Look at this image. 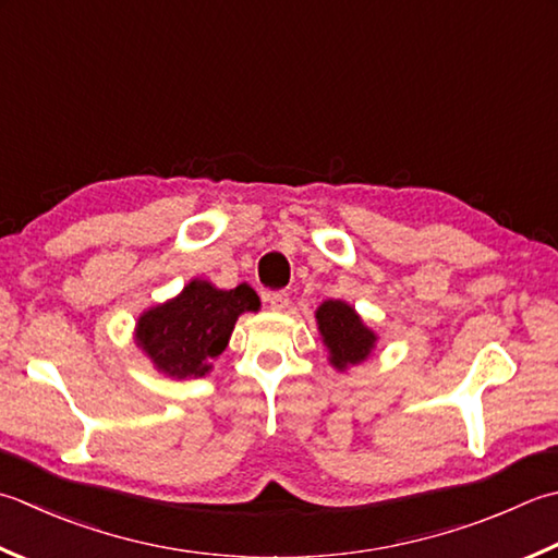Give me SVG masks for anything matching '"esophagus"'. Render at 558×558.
<instances>
[{
    "instance_id": "34e87169",
    "label": "esophagus",
    "mask_w": 558,
    "mask_h": 558,
    "mask_svg": "<svg viewBox=\"0 0 558 558\" xmlns=\"http://www.w3.org/2000/svg\"><path fill=\"white\" fill-rule=\"evenodd\" d=\"M266 302H268V307L272 310V312H286L288 307H290V294L288 292H270L268 298H266Z\"/></svg>"
}]
</instances>
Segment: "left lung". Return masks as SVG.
Instances as JSON below:
<instances>
[{
	"mask_svg": "<svg viewBox=\"0 0 558 558\" xmlns=\"http://www.w3.org/2000/svg\"><path fill=\"white\" fill-rule=\"evenodd\" d=\"M322 343L329 351V365L345 373L375 353L379 336L363 322L355 307L343 300H324L314 312Z\"/></svg>",
	"mask_w": 558,
	"mask_h": 558,
	"instance_id": "1",
	"label": "left lung"
}]
</instances>
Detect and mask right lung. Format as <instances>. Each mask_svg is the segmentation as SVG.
<instances>
[{
  "instance_id": "obj_1",
  "label": "right lung",
  "mask_w": 558,
  "mask_h": 558,
  "mask_svg": "<svg viewBox=\"0 0 558 558\" xmlns=\"http://www.w3.org/2000/svg\"><path fill=\"white\" fill-rule=\"evenodd\" d=\"M258 310V294L246 282L220 290L210 280L193 278L177 298L137 316L135 345L161 375L205 377L227 348L239 316Z\"/></svg>"
}]
</instances>
